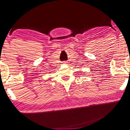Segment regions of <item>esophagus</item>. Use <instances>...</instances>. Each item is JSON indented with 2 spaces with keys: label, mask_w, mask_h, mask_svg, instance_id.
<instances>
[{
  "label": "esophagus",
  "mask_w": 130,
  "mask_h": 130,
  "mask_svg": "<svg viewBox=\"0 0 130 130\" xmlns=\"http://www.w3.org/2000/svg\"><path fill=\"white\" fill-rule=\"evenodd\" d=\"M67 63V62H65H65H63V63Z\"/></svg>",
  "instance_id": "34e87169"
}]
</instances>
